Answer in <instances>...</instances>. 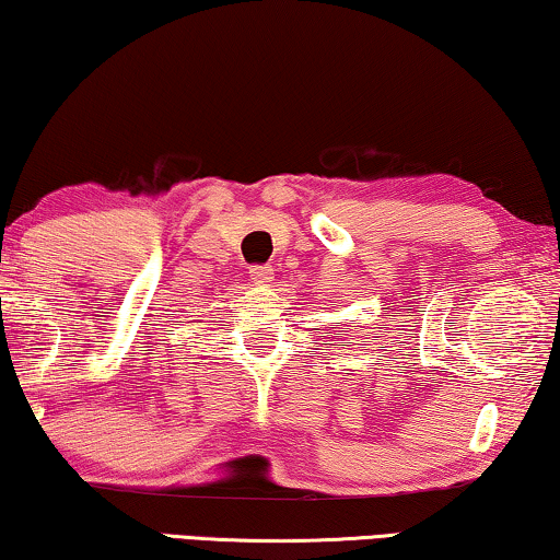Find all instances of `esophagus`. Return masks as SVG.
<instances>
[{
	"label": "esophagus",
	"mask_w": 560,
	"mask_h": 560,
	"mask_svg": "<svg viewBox=\"0 0 560 560\" xmlns=\"http://www.w3.org/2000/svg\"><path fill=\"white\" fill-rule=\"evenodd\" d=\"M252 281L258 283V287H269V283L273 281V269L271 266H252Z\"/></svg>",
	"instance_id": "1"
}]
</instances>
